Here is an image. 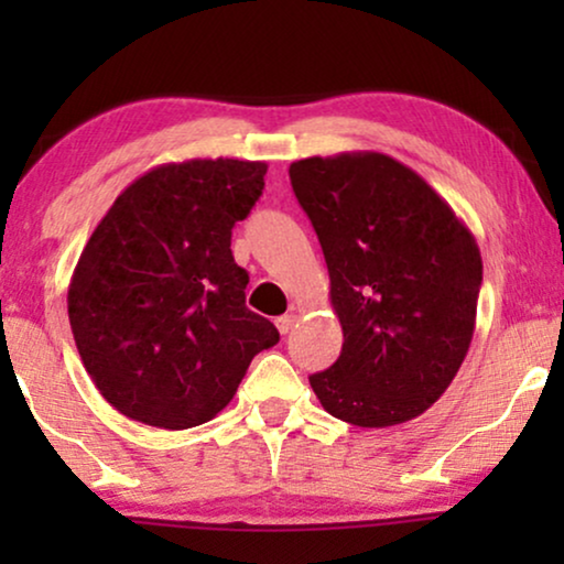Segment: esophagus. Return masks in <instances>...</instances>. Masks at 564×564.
Wrapping results in <instances>:
<instances>
[{
    "label": "esophagus",
    "mask_w": 564,
    "mask_h": 564,
    "mask_svg": "<svg viewBox=\"0 0 564 564\" xmlns=\"http://www.w3.org/2000/svg\"><path fill=\"white\" fill-rule=\"evenodd\" d=\"M295 321H297V313H284V315H280V318H276L274 323H276V330H280V334H290V328L295 326Z\"/></svg>",
    "instance_id": "obj_1"
}]
</instances>
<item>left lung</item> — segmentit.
I'll return each instance as SVG.
<instances>
[{
    "label": "left lung",
    "instance_id": "left-lung-1",
    "mask_svg": "<svg viewBox=\"0 0 564 564\" xmlns=\"http://www.w3.org/2000/svg\"><path fill=\"white\" fill-rule=\"evenodd\" d=\"M318 234L341 321L338 359L311 375L321 405L384 429L429 411L467 357L482 259L475 236L426 180L377 151L290 166Z\"/></svg>",
    "mask_w": 564,
    "mask_h": 564
}]
</instances>
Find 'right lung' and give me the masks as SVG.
Here are the masks:
<instances>
[{
  "mask_svg": "<svg viewBox=\"0 0 564 564\" xmlns=\"http://www.w3.org/2000/svg\"><path fill=\"white\" fill-rule=\"evenodd\" d=\"M264 161L189 159L126 187L84 246L68 323L97 390L145 426L182 431L234 400L274 323L246 307L230 230L264 189Z\"/></svg>",
  "mask_w": 564,
  "mask_h": 564,
  "instance_id": "1",
  "label": "right lung"
}]
</instances>
